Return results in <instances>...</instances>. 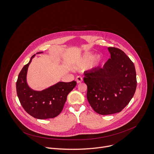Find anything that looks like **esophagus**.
<instances>
[{"label":"esophagus","instance_id":"34e87169","mask_svg":"<svg viewBox=\"0 0 154 154\" xmlns=\"http://www.w3.org/2000/svg\"><path fill=\"white\" fill-rule=\"evenodd\" d=\"M76 81L77 83H81L82 81V78L80 76H78L76 78Z\"/></svg>","mask_w":154,"mask_h":154}]
</instances>
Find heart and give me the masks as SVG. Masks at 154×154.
I'll return each instance as SVG.
<instances>
[{
    "label": "heart",
    "mask_w": 154,
    "mask_h": 154,
    "mask_svg": "<svg viewBox=\"0 0 154 154\" xmlns=\"http://www.w3.org/2000/svg\"><path fill=\"white\" fill-rule=\"evenodd\" d=\"M102 60V56L97 54L94 56L92 52L84 53L74 63L73 67L75 69H81L86 67L89 65L91 68H95L98 66Z\"/></svg>",
    "instance_id": "1"
}]
</instances>
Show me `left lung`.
Wrapping results in <instances>:
<instances>
[{
	"mask_svg": "<svg viewBox=\"0 0 154 154\" xmlns=\"http://www.w3.org/2000/svg\"><path fill=\"white\" fill-rule=\"evenodd\" d=\"M108 49L111 58L103 67L84 73L88 100L101 115L121 112L133 98L137 84L135 67L130 59L118 48Z\"/></svg>",
	"mask_w": 154,
	"mask_h": 154,
	"instance_id": "8db88e82",
	"label": "left lung"
}]
</instances>
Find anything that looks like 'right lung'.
<instances>
[{
  "instance_id": "1",
  "label": "right lung",
  "mask_w": 154,
  "mask_h": 154,
  "mask_svg": "<svg viewBox=\"0 0 154 154\" xmlns=\"http://www.w3.org/2000/svg\"><path fill=\"white\" fill-rule=\"evenodd\" d=\"M43 52L37 53V54ZM35 54L20 72L16 82V92L21 105L30 116L38 119L54 118L62 111L67 95L76 86V82H58L44 90L31 89L27 82L28 67Z\"/></svg>"
}]
</instances>
